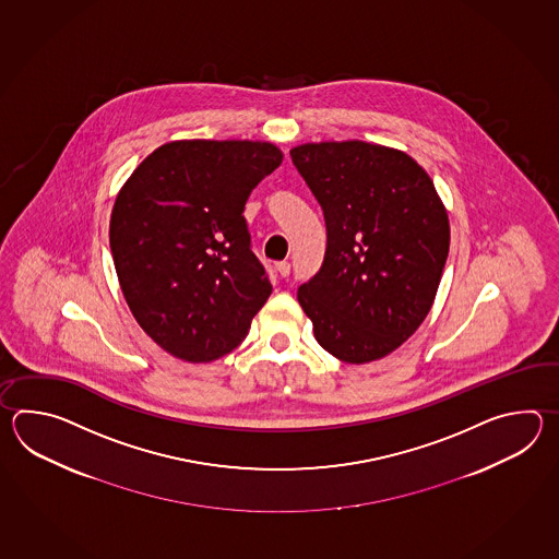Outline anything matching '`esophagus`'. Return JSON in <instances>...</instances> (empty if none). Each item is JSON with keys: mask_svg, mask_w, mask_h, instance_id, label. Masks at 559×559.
I'll return each mask as SVG.
<instances>
[{"mask_svg": "<svg viewBox=\"0 0 559 559\" xmlns=\"http://www.w3.org/2000/svg\"><path fill=\"white\" fill-rule=\"evenodd\" d=\"M275 270H277V274L282 275V277H287L289 272H292V265L287 262H280L275 265Z\"/></svg>", "mask_w": 559, "mask_h": 559, "instance_id": "1", "label": "esophagus"}]
</instances>
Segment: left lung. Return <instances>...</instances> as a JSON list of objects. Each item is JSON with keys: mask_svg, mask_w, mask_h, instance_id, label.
I'll list each match as a JSON object with an SVG mask.
<instances>
[{"mask_svg": "<svg viewBox=\"0 0 559 559\" xmlns=\"http://www.w3.org/2000/svg\"><path fill=\"white\" fill-rule=\"evenodd\" d=\"M292 162L323 210L328 248L297 301L318 344L345 364L392 354L438 294L450 222L414 157L359 142L297 145Z\"/></svg>", "mask_w": 559, "mask_h": 559, "instance_id": "left-lung-1", "label": "left lung"}]
</instances>
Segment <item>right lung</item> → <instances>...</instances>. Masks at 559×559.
I'll return each instance as SVG.
<instances>
[{
  "instance_id": "obj_1",
  "label": "right lung",
  "mask_w": 559,
  "mask_h": 559,
  "mask_svg": "<svg viewBox=\"0 0 559 559\" xmlns=\"http://www.w3.org/2000/svg\"><path fill=\"white\" fill-rule=\"evenodd\" d=\"M274 143L179 140L147 155L119 190L109 248L135 321L191 364L238 347L272 294L243 207L282 164Z\"/></svg>"
}]
</instances>
